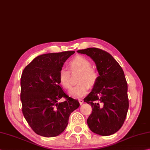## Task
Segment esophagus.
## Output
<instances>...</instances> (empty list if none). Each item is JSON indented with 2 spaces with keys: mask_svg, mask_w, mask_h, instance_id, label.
<instances>
[{
  "mask_svg": "<svg viewBox=\"0 0 150 150\" xmlns=\"http://www.w3.org/2000/svg\"><path fill=\"white\" fill-rule=\"evenodd\" d=\"M79 103H80L81 105H82L84 103V101H83V99H79Z\"/></svg>",
  "mask_w": 150,
  "mask_h": 150,
  "instance_id": "34e87169",
  "label": "esophagus"
}]
</instances>
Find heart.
<instances>
[{
    "instance_id": "heart-1",
    "label": "heart",
    "mask_w": 150,
    "mask_h": 150,
    "mask_svg": "<svg viewBox=\"0 0 150 150\" xmlns=\"http://www.w3.org/2000/svg\"><path fill=\"white\" fill-rule=\"evenodd\" d=\"M69 71L71 73L80 72L77 82L78 84L70 90L69 93L73 97L81 98L86 94L88 90L96 86L98 83L99 73L92 67V63L83 56H77L68 63ZM69 70L62 67L58 73V80L64 88L68 90L71 87L70 72Z\"/></svg>"
}]
</instances>
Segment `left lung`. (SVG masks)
I'll return each mask as SVG.
<instances>
[{
	"label": "left lung",
	"mask_w": 150,
	"mask_h": 150,
	"mask_svg": "<svg viewBox=\"0 0 150 150\" xmlns=\"http://www.w3.org/2000/svg\"><path fill=\"white\" fill-rule=\"evenodd\" d=\"M95 62L99 73L98 83L84 101L92 112L87 120L90 130L108 136L122 127L129 108L127 83L122 67L108 52L98 48L77 51Z\"/></svg>",
	"instance_id": "left-lung-1"
}]
</instances>
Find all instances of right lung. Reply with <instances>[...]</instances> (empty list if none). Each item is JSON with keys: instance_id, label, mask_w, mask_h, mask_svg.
<instances>
[{"instance_id": "1", "label": "right lung", "mask_w": 150, "mask_h": 150, "mask_svg": "<svg viewBox=\"0 0 150 150\" xmlns=\"http://www.w3.org/2000/svg\"><path fill=\"white\" fill-rule=\"evenodd\" d=\"M75 51L38 56L25 67L21 77L22 112L35 133L45 137L59 135L69 117L79 108L78 100L69 97L59 86L58 73ZM62 98L65 99L58 103Z\"/></svg>"}]
</instances>
